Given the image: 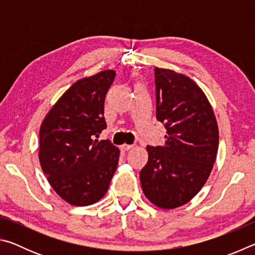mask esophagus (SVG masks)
I'll return each instance as SVG.
<instances>
[{"instance_id":"34e87169","label":"esophagus","mask_w":255,"mask_h":255,"mask_svg":"<svg viewBox=\"0 0 255 255\" xmlns=\"http://www.w3.org/2000/svg\"><path fill=\"white\" fill-rule=\"evenodd\" d=\"M132 147H133L132 145H128V144H124V145L120 146V148H122L123 150H129V149H131Z\"/></svg>"}]
</instances>
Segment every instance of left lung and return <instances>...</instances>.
I'll list each match as a JSON object with an SVG mask.
<instances>
[{
  "label": "left lung",
  "instance_id": "8db88e82",
  "mask_svg": "<svg viewBox=\"0 0 255 255\" xmlns=\"http://www.w3.org/2000/svg\"><path fill=\"white\" fill-rule=\"evenodd\" d=\"M156 119L166 129L165 144L147 146L139 173L147 199L159 208L187 204L204 187L218 149V127L204 92L188 76L154 67Z\"/></svg>",
  "mask_w": 255,
  "mask_h": 255
}]
</instances>
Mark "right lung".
Returning <instances> with one entry per match:
<instances>
[{"label": "right lung", "mask_w": 255, "mask_h": 255, "mask_svg": "<svg viewBox=\"0 0 255 255\" xmlns=\"http://www.w3.org/2000/svg\"><path fill=\"white\" fill-rule=\"evenodd\" d=\"M115 77L116 72L108 70L75 82L41 124V169L71 205L100 200L117 169L119 149L109 139H94L107 128L105 100Z\"/></svg>", "instance_id": "1"}]
</instances>
